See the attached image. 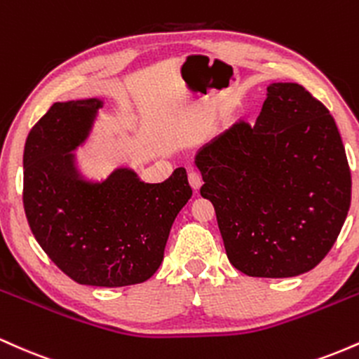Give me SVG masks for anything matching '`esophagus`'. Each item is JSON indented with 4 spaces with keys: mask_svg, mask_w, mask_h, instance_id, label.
<instances>
[{
    "mask_svg": "<svg viewBox=\"0 0 359 359\" xmlns=\"http://www.w3.org/2000/svg\"><path fill=\"white\" fill-rule=\"evenodd\" d=\"M189 182H191L194 191H199V187L203 185V175H201V172L196 170V168H191L189 170Z\"/></svg>",
    "mask_w": 359,
    "mask_h": 359,
    "instance_id": "1",
    "label": "esophagus"
}]
</instances>
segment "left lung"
<instances>
[{"instance_id":"1","label":"left lung","mask_w":359,"mask_h":359,"mask_svg":"<svg viewBox=\"0 0 359 359\" xmlns=\"http://www.w3.org/2000/svg\"><path fill=\"white\" fill-rule=\"evenodd\" d=\"M226 255L250 277L306 273L332 248L351 204V172L329 109L294 82L269 86L262 113L240 119L196 158Z\"/></svg>"}]
</instances>
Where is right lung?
I'll list each match as a JSON object with an SVG mask.
<instances>
[{
    "label": "right lung",
    "instance_id": "1",
    "mask_svg": "<svg viewBox=\"0 0 359 359\" xmlns=\"http://www.w3.org/2000/svg\"><path fill=\"white\" fill-rule=\"evenodd\" d=\"M100 100L55 102L28 133L23 205L35 240L74 282L125 287L158 270L177 214L192 197L184 167L162 184L128 168L104 182L77 179L72 154L84 142Z\"/></svg>",
    "mask_w": 359,
    "mask_h": 359
}]
</instances>
